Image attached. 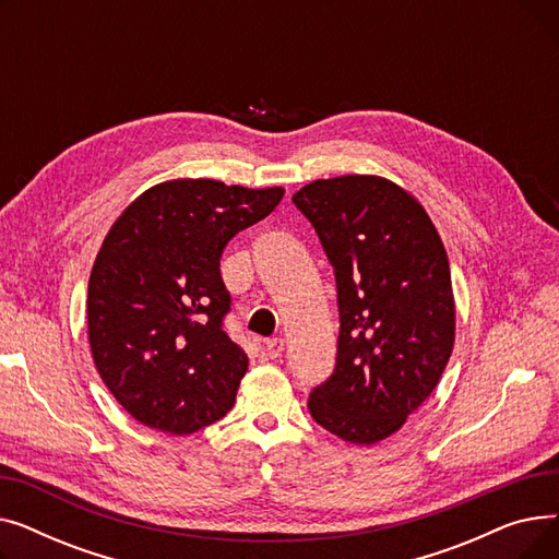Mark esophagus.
I'll list each match as a JSON object with an SVG mask.
<instances>
[{"label":"esophagus","mask_w":559,"mask_h":559,"mask_svg":"<svg viewBox=\"0 0 559 559\" xmlns=\"http://www.w3.org/2000/svg\"><path fill=\"white\" fill-rule=\"evenodd\" d=\"M283 348H285L283 337H270V340H264V350H267L270 358H278V356L283 354Z\"/></svg>","instance_id":"34e87169"}]
</instances>
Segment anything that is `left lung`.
Returning <instances> with one entry per match:
<instances>
[{"label": "left lung", "instance_id": "obj_1", "mask_svg": "<svg viewBox=\"0 0 559 559\" xmlns=\"http://www.w3.org/2000/svg\"><path fill=\"white\" fill-rule=\"evenodd\" d=\"M333 264L335 369L312 419L350 444L396 432L432 394L455 340L447 249L417 199L380 176L319 179L295 197Z\"/></svg>", "mask_w": 559, "mask_h": 559}]
</instances>
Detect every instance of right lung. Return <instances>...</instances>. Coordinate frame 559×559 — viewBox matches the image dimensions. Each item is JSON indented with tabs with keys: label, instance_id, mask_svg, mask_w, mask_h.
<instances>
[{
	"label": "right lung",
	"instance_id": "obj_1",
	"mask_svg": "<svg viewBox=\"0 0 559 559\" xmlns=\"http://www.w3.org/2000/svg\"><path fill=\"white\" fill-rule=\"evenodd\" d=\"M283 192L167 181L108 230L87 283V337L106 388L140 424L190 435L233 407L249 360L224 329L219 260Z\"/></svg>",
	"mask_w": 559,
	"mask_h": 559
}]
</instances>
